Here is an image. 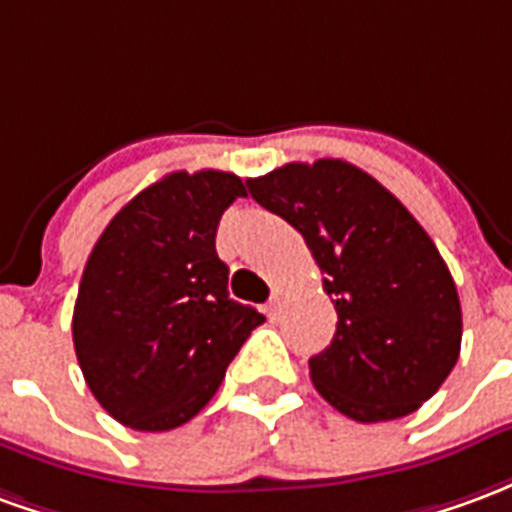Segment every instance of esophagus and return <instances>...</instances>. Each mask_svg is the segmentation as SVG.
<instances>
[{"instance_id": "obj_1", "label": "esophagus", "mask_w": 512, "mask_h": 512, "mask_svg": "<svg viewBox=\"0 0 512 512\" xmlns=\"http://www.w3.org/2000/svg\"><path fill=\"white\" fill-rule=\"evenodd\" d=\"M282 301H285V296H282V293H274V296H271V301H268V307H266V312H268V318H277L279 312H282Z\"/></svg>"}]
</instances>
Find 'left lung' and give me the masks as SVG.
<instances>
[{
    "instance_id": "1",
    "label": "left lung",
    "mask_w": 512,
    "mask_h": 512,
    "mask_svg": "<svg viewBox=\"0 0 512 512\" xmlns=\"http://www.w3.org/2000/svg\"><path fill=\"white\" fill-rule=\"evenodd\" d=\"M293 224L323 274L337 332L310 359L315 389L356 422L417 411L461 354V301L447 263L392 191L348 161L285 164L246 180Z\"/></svg>"
}]
</instances>
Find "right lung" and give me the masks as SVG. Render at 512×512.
I'll list each match as a JSON object with an SVG mask.
<instances>
[{"label": "right lung", "mask_w": 512, "mask_h": 512, "mask_svg": "<svg viewBox=\"0 0 512 512\" xmlns=\"http://www.w3.org/2000/svg\"><path fill=\"white\" fill-rule=\"evenodd\" d=\"M233 172H172L139 191L93 246L73 307V348L95 400L128 428L172 430L216 395L266 321L230 299L216 255Z\"/></svg>", "instance_id": "1"}]
</instances>
